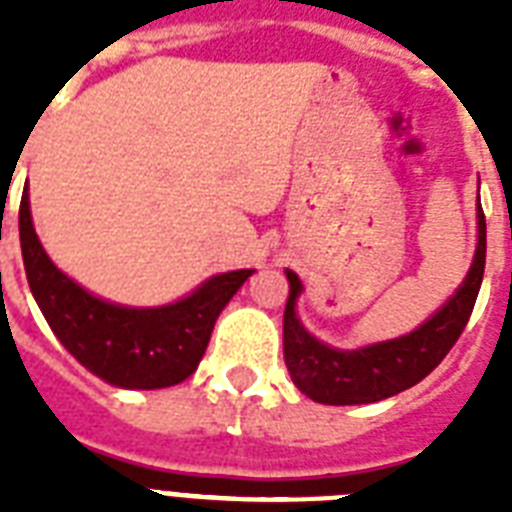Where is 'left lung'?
<instances>
[{
	"label": "left lung",
	"instance_id": "8db88e82",
	"mask_svg": "<svg viewBox=\"0 0 512 512\" xmlns=\"http://www.w3.org/2000/svg\"><path fill=\"white\" fill-rule=\"evenodd\" d=\"M478 244L470 271L457 292L420 327L396 340L372 342L364 348H332L313 337L297 316L303 281L287 271L289 300L284 308V361L300 393L329 406L374 404L412 388L436 369L468 324L478 289L484 281L486 220L478 204Z\"/></svg>",
	"mask_w": 512,
	"mask_h": 512
}]
</instances>
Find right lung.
I'll list each match as a JSON object with an SVG mask.
<instances>
[{"mask_svg": "<svg viewBox=\"0 0 512 512\" xmlns=\"http://www.w3.org/2000/svg\"><path fill=\"white\" fill-rule=\"evenodd\" d=\"M18 228L28 287L42 316L84 369L116 388H170L191 377L220 311L255 273H217L175 303L132 308L95 297L52 263L34 231L28 185Z\"/></svg>", "mask_w": 512, "mask_h": 512, "instance_id": "add662e5", "label": "right lung"}]
</instances>
